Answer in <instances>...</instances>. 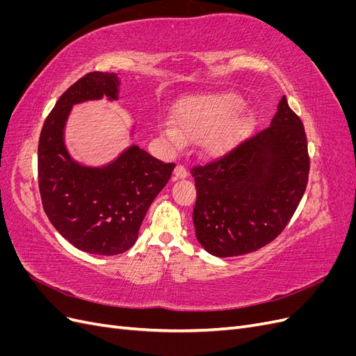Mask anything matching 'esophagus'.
I'll list each match as a JSON object with an SVG mask.
<instances>
[{
	"label": "esophagus",
	"instance_id": "1",
	"mask_svg": "<svg viewBox=\"0 0 356 356\" xmlns=\"http://www.w3.org/2000/svg\"><path fill=\"white\" fill-rule=\"evenodd\" d=\"M187 169L182 166V165H178L175 169H174V177L178 178V179H182V178H187Z\"/></svg>",
	"mask_w": 356,
	"mask_h": 356
}]
</instances>
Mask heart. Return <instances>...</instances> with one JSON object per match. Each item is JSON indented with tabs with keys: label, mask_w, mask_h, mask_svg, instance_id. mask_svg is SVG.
<instances>
[{
	"label": "heart",
	"mask_w": 356,
	"mask_h": 356,
	"mask_svg": "<svg viewBox=\"0 0 356 356\" xmlns=\"http://www.w3.org/2000/svg\"><path fill=\"white\" fill-rule=\"evenodd\" d=\"M242 105V98L236 93L191 99L178 108L175 126L168 124L165 135L177 147L184 144V138L207 139L204 147L212 156H225L238 145L243 132L242 118L231 120Z\"/></svg>",
	"instance_id": "obj_1"
}]
</instances>
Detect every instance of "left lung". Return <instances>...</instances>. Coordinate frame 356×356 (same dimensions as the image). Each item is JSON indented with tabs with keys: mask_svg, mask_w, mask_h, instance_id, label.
Wrapping results in <instances>:
<instances>
[{
	"mask_svg": "<svg viewBox=\"0 0 356 356\" xmlns=\"http://www.w3.org/2000/svg\"><path fill=\"white\" fill-rule=\"evenodd\" d=\"M191 174L197 193L193 224L203 250L220 258L260 250L285 229L305 195L303 123L282 96L270 126Z\"/></svg>",
	"mask_w": 356,
	"mask_h": 356,
	"instance_id": "1",
	"label": "left lung"
}]
</instances>
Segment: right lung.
I'll list each match as a JSON object with an SVG mask.
<instances>
[{"label":"right lung","mask_w":356,"mask_h":356,"mask_svg":"<svg viewBox=\"0 0 356 356\" xmlns=\"http://www.w3.org/2000/svg\"><path fill=\"white\" fill-rule=\"evenodd\" d=\"M120 86L114 72L84 75L58 99L38 143V184L44 212L62 238L96 255H117L134 246L149 204L175 168L136 144L104 165H86L72 157L65 129L74 106L104 98L117 102ZM135 134L136 124H132L129 135L134 139Z\"/></svg>","instance_id":"1"}]
</instances>
